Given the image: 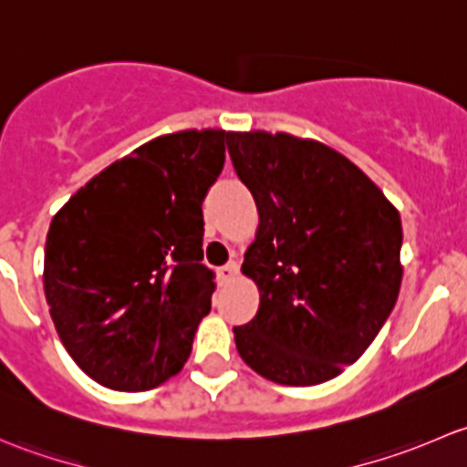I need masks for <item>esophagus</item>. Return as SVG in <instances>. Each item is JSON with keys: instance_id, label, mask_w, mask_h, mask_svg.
<instances>
[{"instance_id": "1", "label": "esophagus", "mask_w": 467, "mask_h": 467, "mask_svg": "<svg viewBox=\"0 0 467 467\" xmlns=\"http://www.w3.org/2000/svg\"><path fill=\"white\" fill-rule=\"evenodd\" d=\"M237 273H239L237 262H230V264H225V266H221L219 271H216V277H219V285H228V282H233L234 277H237Z\"/></svg>"}]
</instances>
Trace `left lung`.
<instances>
[{"label":"left lung","mask_w":467,"mask_h":467,"mask_svg":"<svg viewBox=\"0 0 467 467\" xmlns=\"http://www.w3.org/2000/svg\"><path fill=\"white\" fill-rule=\"evenodd\" d=\"M260 225L242 273L260 309L233 327L237 352L275 384L317 386L355 364L402 285V221L355 162L289 133H228Z\"/></svg>","instance_id":"1"}]
</instances>
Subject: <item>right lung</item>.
<instances>
[{
  "label": "right lung",
  "instance_id": "obj_1",
  "mask_svg": "<svg viewBox=\"0 0 467 467\" xmlns=\"http://www.w3.org/2000/svg\"><path fill=\"white\" fill-rule=\"evenodd\" d=\"M221 129L160 135L88 181L54 214L45 298L65 350L112 390L181 373L212 309L203 199L225 162Z\"/></svg>",
  "mask_w": 467,
  "mask_h": 467
}]
</instances>
